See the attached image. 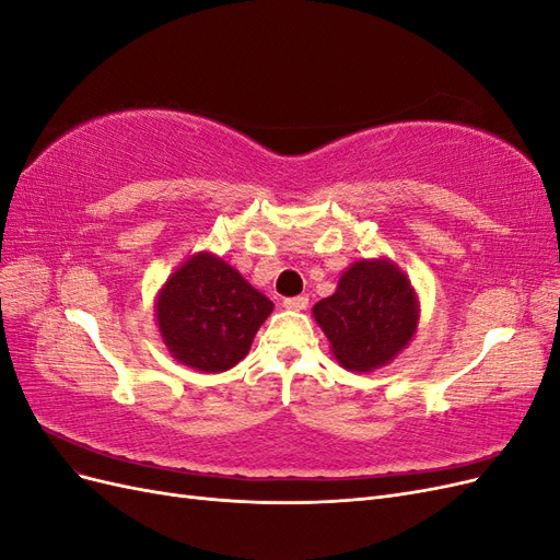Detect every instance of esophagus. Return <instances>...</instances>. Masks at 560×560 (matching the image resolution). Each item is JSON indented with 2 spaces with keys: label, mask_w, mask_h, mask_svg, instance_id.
Masks as SVG:
<instances>
[{
  "label": "esophagus",
  "mask_w": 560,
  "mask_h": 560,
  "mask_svg": "<svg viewBox=\"0 0 560 560\" xmlns=\"http://www.w3.org/2000/svg\"><path fill=\"white\" fill-rule=\"evenodd\" d=\"M282 306L287 311H306L308 308V296H292V299H284Z\"/></svg>",
  "instance_id": "1"
}]
</instances>
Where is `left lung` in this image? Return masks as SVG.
I'll list each match as a JSON object with an SVG mask.
<instances>
[{
  "instance_id": "obj_1",
  "label": "left lung",
  "mask_w": 560,
  "mask_h": 560,
  "mask_svg": "<svg viewBox=\"0 0 560 560\" xmlns=\"http://www.w3.org/2000/svg\"><path fill=\"white\" fill-rule=\"evenodd\" d=\"M336 362L369 374L413 341L420 301L409 276L387 257L360 259L338 278L336 292L313 306Z\"/></svg>"
}]
</instances>
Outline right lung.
Masks as SVG:
<instances>
[{
    "mask_svg": "<svg viewBox=\"0 0 560 560\" xmlns=\"http://www.w3.org/2000/svg\"><path fill=\"white\" fill-rule=\"evenodd\" d=\"M270 313L273 301L210 249L184 259L154 301L167 352L202 374H222L238 364Z\"/></svg>",
    "mask_w": 560,
    "mask_h": 560,
    "instance_id": "obj_1",
    "label": "right lung"
}]
</instances>
